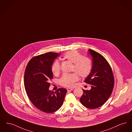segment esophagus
Masks as SVG:
<instances>
[{
    "mask_svg": "<svg viewBox=\"0 0 132 132\" xmlns=\"http://www.w3.org/2000/svg\"><path fill=\"white\" fill-rule=\"evenodd\" d=\"M73 90V88H67V90L68 92H71V91L72 90Z\"/></svg>",
    "mask_w": 132,
    "mask_h": 132,
    "instance_id": "esophagus-1",
    "label": "esophagus"
}]
</instances>
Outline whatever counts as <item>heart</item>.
<instances>
[{
	"mask_svg": "<svg viewBox=\"0 0 132 132\" xmlns=\"http://www.w3.org/2000/svg\"><path fill=\"white\" fill-rule=\"evenodd\" d=\"M63 58L73 63L72 70L77 72L81 77H87L91 73L92 65L91 60L80 53L76 50H72L65 53ZM51 71L54 75L59 74L60 70V63L55 60L51 65ZM76 73L64 74L59 80V84L65 87H71L78 80V75Z\"/></svg>",
	"mask_w": 132,
	"mask_h": 132,
	"instance_id": "heart-1",
	"label": "heart"
}]
</instances>
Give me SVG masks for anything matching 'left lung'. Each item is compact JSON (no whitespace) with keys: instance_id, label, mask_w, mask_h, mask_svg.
Masks as SVG:
<instances>
[{"instance_id":"8db88e82","label":"left lung","mask_w":132,"mask_h":132,"mask_svg":"<svg viewBox=\"0 0 132 132\" xmlns=\"http://www.w3.org/2000/svg\"><path fill=\"white\" fill-rule=\"evenodd\" d=\"M89 53L92 58V68L84 82L91 85V89H82L80 100L86 107L96 109L108 100L113 91L114 79L110 65L102 55L91 49H89Z\"/></svg>"}]
</instances>
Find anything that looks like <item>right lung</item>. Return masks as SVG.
I'll return each mask as SVG.
<instances>
[{
    "instance_id": "1",
    "label": "right lung",
    "mask_w": 132,
    "mask_h": 132,
    "mask_svg": "<svg viewBox=\"0 0 132 132\" xmlns=\"http://www.w3.org/2000/svg\"><path fill=\"white\" fill-rule=\"evenodd\" d=\"M58 56V53L50 52L33 57L24 74V87L29 100L37 108L47 113L59 109L67 93L63 88L53 92L49 90L50 80L53 77L51 65Z\"/></svg>"
}]
</instances>
